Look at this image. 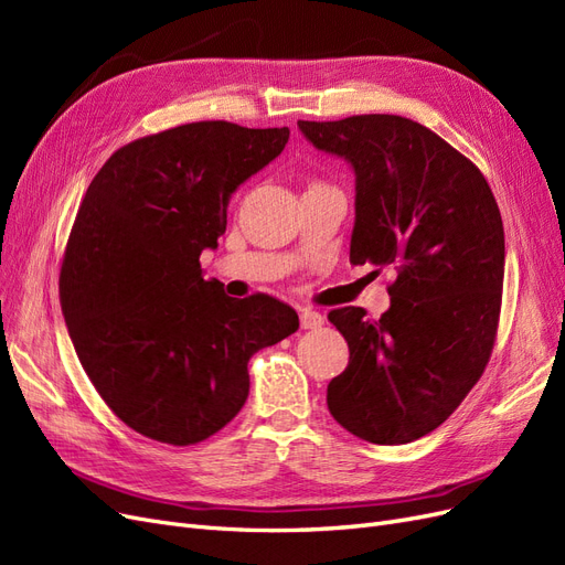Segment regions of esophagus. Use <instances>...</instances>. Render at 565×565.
Wrapping results in <instances>:
<instances>
[{
	"mask_svg": "<svg viewBox=\"0 0 565 565\" xmlns=\"http://www.w3.org/2000/svg\"><path fill=\"white\" fill-rule=\"evenodd\" d=\"M299 322H301V328H303V330H316V328H320V324L324 322V318H322L318 311L301 309V313H299Z\"/></svg>",
	"mask_w": 565,
	"mask_h": 565,
	"instance_id": "esophagus-1",
	"label": "esophagus"
}]
</instances>
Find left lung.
Instances as JSON below:
<instances>
[{"mask_svg": "<svg viewBox=\"0 0 565 565\" xmlns=\"http://www.w3.org/2000/svg\"><path fill=\"white\" fill-rule=\"evenodd\" d=\"M318 150L351 162V264L396 270L380 320L330 311L349 367L328 384L332 417L377 446L446 422L490 361L504 285V226L486 177L438 134L401 115L299 119Z\"/></svg>", "mask_w": 565, "mask_h": 565, "instance_id": "obj_1", "label": "left lung"}]
</instances>
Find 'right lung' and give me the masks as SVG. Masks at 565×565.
I'll use <instances>...</instances> for the list:
<instances>
[{
  "mask_svg": "<svg viewBox=\"0 0 565 565\" xmlns=\"http://www.w3.org/2000/svg\"><path fill=\"white\" fill-rule=\"evenodd\" d=\"M287 139V127L181 125L115 150L87 188L61 309L98 396L146 438L195 446L224 429L247 401L249 358L299 330L292 306L226 297L200 268L235 188Z\"/></svg>",
  "mask_w": 565,
  "mask_h": 565,
  "instance_id": "1",
  "label": "right lung"
}]
</instances>
